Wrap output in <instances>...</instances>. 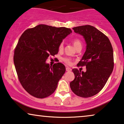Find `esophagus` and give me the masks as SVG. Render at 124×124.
Masks as SVG:
<instances>
[{
  "label": "esophagus",
  "instance_id": "esophagus-1",
  "mask_svg": "<svg viewBox=\"0 0 124 124\" xmlns=\"http://www.w3.org/2000/svg\"><path fill=\"white\" fill-rule=\"evenodd\" d=\"M66 70L67 71H71V69L70 68V67H66Z\"/></svg>",
  "mask_w": 124,
  "mask_h": 124
}]
</instances>
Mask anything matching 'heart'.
I'll return each instance as SVG.
<instances>
[{
	"label": "heart",
	"mask_w": 124,
	"mask_h": 124,
	"mask_svg": "<svg viewBox=\"0 0 124 124\" xmlns=\"http://www.w3.org/2000/svg\"><path fill=\"white\" fill-rule=\"evenodd\" d=\"M73 44L74 46L75 47V48H76L78 46H81V42L78 39L75 38L73 40ZM63 48V43H61L59 46V49L60 50H62ZM63 61L65 62L66 63H67V65H70L71 63V60L69 58H63Z\"/></svg>",
	"instance_id": "1"
}]
</instances>
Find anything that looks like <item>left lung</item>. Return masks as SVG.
<instances>
[{
    "instance_id": "obj_1",
    "label": "left lung",
    "mask_w": 124,
    "mask_h": 124,
    "mask_svg": "<svg viewBox=\"0 0 124 124\" xmlns=\"http://www.w3.org/2000/svg\"><path fill=\"white\" fill-rule=\"evenodd\" d=\"M83 36L86 44L84 55L78 63L86 66L85 72L73 69L75 78L70 88L78 96L87 98L99 93L109 79L114 67L113 51L108 38L90 25L73 28Z\"/></svg>"
}]
</instances>
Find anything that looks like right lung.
Wrapping results in <instances>:
<instances>
[{
  "label": "right lung",
  "mask_w": 124,
  "mask_h": 124,
  "mask_svg": "<svg viewBox=\"0 0 124 124\" xmlns=\"http://www.w3.org/2000/svg\"><path fill=\"white\" fill-rule=\"evenodd\" d=\"M70 29L39 24L26 30L20 37L14 55V62L20 84L30 94L38 98L54 93L65 73L61 63L50 66L46 60L58 54L59 46Z\"/></svg>",
  "instance_id": "1"
}]
</instances>
